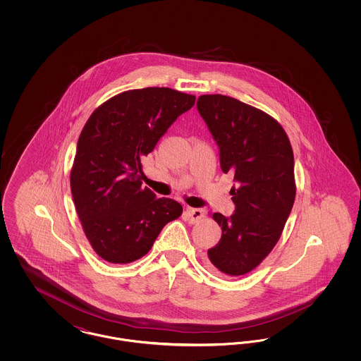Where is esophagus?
Segmentation results:
<instances>
[{
  "label": "esophagus",
  "mask_w": 361,
  "mask_h": 361,
  "mask_svg": "<svg viewBox=\"0 0 361 361\" xmlns=\"http://www.w3.org/2000/svg\"><path fill=\"white\" fill-rule=\"evenodd\" d=\"M185 216L188 218L190 224H196L197 221H200L204 216V211L202 208H192V207H187L185 209Z\"/></svg>",
  "instance_id": "obj_1"
}]
</instances>
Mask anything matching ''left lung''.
Masks as SVG:
<instances>
[{"label": "left lung", "instance_id": "1", "mask_svg": "<svg viewBox=\"0 0 361 361\" xmlns=\"http://www.w3.org/2000/svg\"><path fill=\"white\" fill-rule=\"evenodd\" d=\"M196 106L219 147L222 171L235 181L234 214L212 215L222 237L208 258L224 275H246L275 247L290 216L296 193L291 143L274 118L237 99L204 94Z\"/></svg>", "mask_w": 361, "mask_h": 361}]
</instances>
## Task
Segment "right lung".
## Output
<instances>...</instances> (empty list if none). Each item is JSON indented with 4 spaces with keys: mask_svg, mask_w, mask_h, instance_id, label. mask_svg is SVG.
<instances>
[{
    "mask_svg": "<svg viewBox=\"0 0 361 361\" xmlns=\"http://www.w3.org/2000/svg\"><path fill=\"white\" fill-rule=\"evenodd\" d=\"M196 97L171 87L123 92L86 121L70 173L86 238L108 262L143 257L164 226L183 214L173 199L142 187V159Z\"/></svg>",
    "mask_w": 361,
    "mask_h": 361,
    "instance_id": "obj_1",
    "label": "right lung"
}]
</instances>
